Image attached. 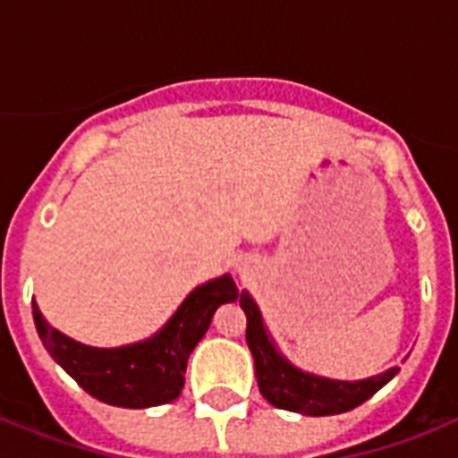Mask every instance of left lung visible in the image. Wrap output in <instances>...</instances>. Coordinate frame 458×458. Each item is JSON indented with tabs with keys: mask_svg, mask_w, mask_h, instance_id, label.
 <instances>
[{
	"mask_svg": "<svg viewBox=\"0 0 458 458\" xmlns=\"http://www.w3.org/2000/svg\"><path fill=\"white\" fill-rule=\"evenodd\" d=\"M240 306L247 313V344L254 356L259 392L278 409L304 413V416H335V413L352 411L399 373V366H394L380 376L352 380V383L306 373L280 354V349L266 330L257 301L251 300L247 290L240 294Z\"/></svg>",
	"mask_w": 458,
	"mask_h": 458,
	"instance_id": "left-lung-1",
	"label": "left lung"
}]
</instances>
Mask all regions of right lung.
Here are the masks:
<instances>
[{"mask_svg":"<svg viewBox=\"0 0 458 458\" xmlns=\"http://www.w3.org/2000/svg\"><path fill=\"white\" fill-rule=\"evenodd\" d=\"M240 297L230 276L194 287L187 300L157 335L125 347H88L59 333L32 301V318L52 359L104 404L147 409L180 397L185 385L187 359L207 335L216 309Z\"/></svg>","mask_w":458,"mask_h":458,"instance_id":"obj_1","label":"right lung"}]
</instances>
